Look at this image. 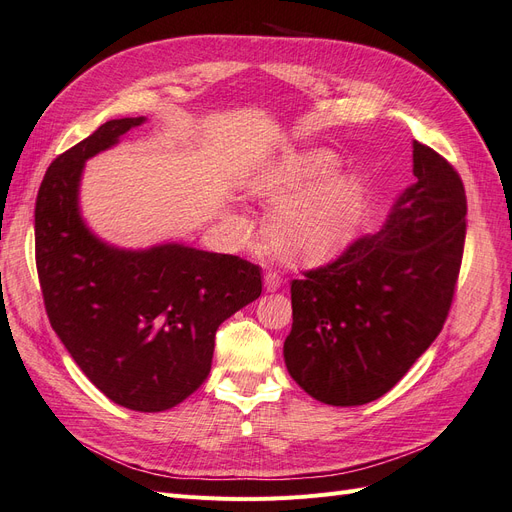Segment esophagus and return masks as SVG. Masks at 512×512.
I'll return each mask as SVG.
<instances>
[{"label":"esophagus","instance_id":"esophagus-1","mask_svg":"<svg viewBox=\"0 0 512 512\" xmlns=\"http://www.w3.org/2000/svg\"><path fill=\"white\" fill-rule=\"evenodd\" d=\"M262 282H265V290L267 292H275L277 288L282 286V277L277 275L275 271H269V273H265V280H262Z\"/></svg>","mask_w":512,"mask_h":512}]
</instances>
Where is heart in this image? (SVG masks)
I'll return each mask as SVG.
<instances>
[{
  "label": "heart",
  "mask_w": 512,
  "mask_h": 512,
  "mask_svg": "<svg viewBox=\"0 0 512 512\" xmlns=\"http://www.w3.org/2000/svg\"><path fill=\"white\" fill-rule=\"evenodd\" d=\"M337 158L327 149L290 151L260 162L245 177L243 188L256 200L280 204L267 222L271 252L290 265H318L352 241L363 209V181L334 175ZM243 230L241 218H230Z\"/></svg>",
  "instance_id": "1"
}]
</instances>
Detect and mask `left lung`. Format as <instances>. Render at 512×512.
Masks as SVG:
<instances>
[{
    "label": "left lung",
    "instance_id": "1",
    "mask_svg": "<svg viewBox=\"0 0 512 512\" xmlns=\"http://www.w3.org/2000/svg\"><path fill=\"white\" fill-rule=\"evenodd\" d=\"M416 181L376 235L292 280L288 374L329 406L389 393L444 327L466 241V190L440 153L414 141Z\"/></svg>",
    "mask_w": 512,
    "mask_h": 512
}]
</instances>
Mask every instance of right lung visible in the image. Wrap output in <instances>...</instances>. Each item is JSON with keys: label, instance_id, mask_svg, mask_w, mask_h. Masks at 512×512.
<instances>
[{"label": "right lung", "instance_id": "right-lung-1", "mask_svg": "<svg viewBox=\"0 0 512 512\" xmlns=\"http://www.w3.org/2000/svg\"><path fill=\"white\" fill-rule=\"evenodd\" d=\"M145 117L111 119L61 153L36 198V267L51 327L115 404L162 412L211 371L215 331L262 292L260 269L181 243L121 250L81 218L85 162Z\"/></svg>", "mask_w": 512, "mask_h": 512}]
</instances>
